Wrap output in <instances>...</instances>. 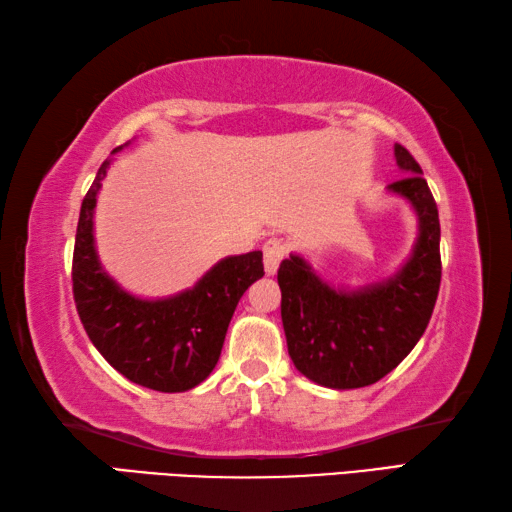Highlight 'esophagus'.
<instances>
[{
    "label": "esophagus",
    "instance_id": "esophagus-1",
    "mask_svg": "<svg viewBox=\"0 0 512 512\" xmlns=\"http://www.w3.org/2000/svg\"><path fill=\"white\" fill-rule=\"evenodd\" d=\"M262 253H264L266 275H275L277 268H280V264H282V259L288 253V246L282 239H268L262 248Z\"/></svg>",
    "mask_w": 512,
    "mask_h": 512
}]
</instances>
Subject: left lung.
Instances as JSON below:
<instances>
[{
	"label": "left lung",
	"instance_id": "left-lung-1",
	"mask_svg": "<svg viewBox=\"0 0 512 512\" xmlns=\"http://www.w3.org/2000/svg\"><path fill=\"white\" fill-rule=\"evenodd\" d=\"M394 154L407 174L387 190L410 201L418 217L412 257L401 271L356 291L333 288L300 255L277 271L288 356L322 387L374 385L401 365L432 318L441 286L439 210L414 156L398 143Z\"/></svg>",
	"mask_w": 512,
	"mask_h": 512
}]
</instances>
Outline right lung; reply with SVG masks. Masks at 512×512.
<instances>
[{"mask_svg": "<svg viewBox=\"0 0 512 512\" xmlns=\"http://www.w3.org/2000/svg\"><path fill=\"white\" fill-rule=\"evenodd\" d=\"M109 163L100 165L82 199L73 248V300L82 327L127 380L156 392H188L215 369L237 302L264 275L262 253L221 259L188 291L163 300L129 295L100 266L94 244V208Z\"/></svg>", "mask_w": 512, "mask_h": 512, "instance_id": "1", "label": "right lung"}]
</instances>
